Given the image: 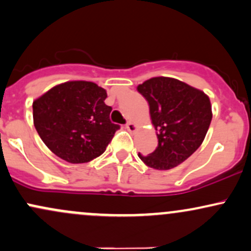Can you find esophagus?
I'll use <instances>...</instances> for the list:
<instances>
[{
  "instance_id": "obj_1",
  "label": "esophagus",
  "mask_w": 251,
  "mask_h": 251,
  "mask_svg": "<svg viewBox=\"0 0 251 251\" xmlns=\"http://www.w3.org/2000/svg\"><path fill=\"white\" fill-rule=\"evenodd\" d=\"M125 126H126V128H127L129 132H134L135 129H137V125H135V124H133L132 122H128Z\"/></svg>"
}]
</instances>
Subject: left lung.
Instances as JSON below:
<instances>
[{
    "label": "left lung",
    "mask_w": 251,
    "mask_h": 251,
    "mask_svg": "<svg viewBox=\"0 0 251 251\" xmlns=\"http://www.w3.org/2000/svg\"><path fill=\"white\" fill-rule=\"evenodd\" d=\"M137 89L148 100L158 137L154 151L138 157L152 169H174L203 143L212 119L210 99L200 89L165 76L146 80Z\"/></svg>",
    "instance_id": "8db88e82"
}]
</instances>
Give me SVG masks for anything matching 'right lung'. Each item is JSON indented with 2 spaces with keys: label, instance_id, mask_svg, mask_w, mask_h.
<instances>
[{
  "label": "right lung",
  "instance_id": "add662e5",
  "mask_svg": "<svg viewBox=\"0 0 251 251\" xmlns=\"http://www.w3.org/2000/svg\"><path fill=\"white\" fill-rule=\"evenodd\" d=\"M107 93L94 82L68 81L33 102L34 126L57 157L72 164L87 163L105 152L118 124L109 119Z\"/></svg>",
  "mask_w": 251,
  "mask_h": 251
}]
</instances>
